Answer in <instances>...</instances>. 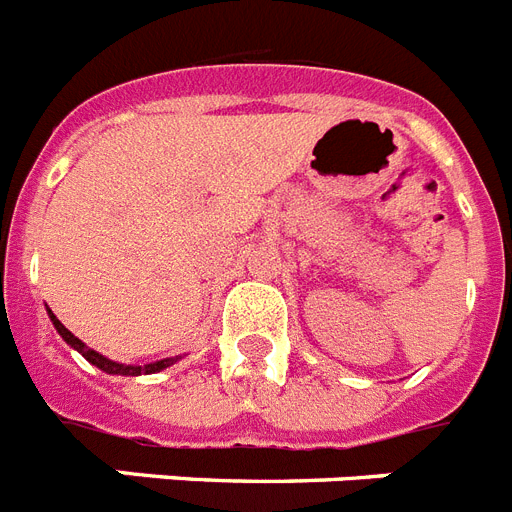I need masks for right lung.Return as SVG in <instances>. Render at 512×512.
Segmentation results:
<instances>
[{"mask_svg":"<svg viewBox=\"0 0 512 512\" xmlns=\"http://www.w3.org/2000/svg\"><path fill=\"white\" fill-rule=\"evenodd\" d=\"M49 317H51V322H54V328H57L59 336H62L64 341L70 343L72 349L80 351V354H83L90 364H96L98 369H103V372H109V375H122V377L153 375V372H161V369L171 367V364L176 362V359H161V362H150V364H145V367H135V364H119V362H111V359H106V356H103V354H98V351H93V349H90V346H85V343L80 341V338L72 336L70 330L64 328L62 322L57 320V315H54V312H51V309H49Z\"/></svg>","mask_w":512,"mask_h":512,"instance_id":"1","label":"right lung"}]
</instances>
